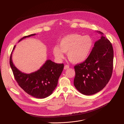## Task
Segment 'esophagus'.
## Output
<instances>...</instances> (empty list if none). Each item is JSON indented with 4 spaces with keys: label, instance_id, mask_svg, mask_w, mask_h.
Instances as JSON below:
<instances>
[{
    "label": "esophagus",
    "instance_id": "34e87169",
    "mask_svg": "<svg viewBox=\"0 0 124 124\" xmlns=\"http://www.w3.org/2000/svg\"><path fill=\"white\" fill-rule=\"evenodd\" d=\"M69 68V66L68 65H65L64 66V69L65 70H66V69H68Z\"/></svg>",
    "mask_w": 124,
    "mask_h": 124
}]
</instances>
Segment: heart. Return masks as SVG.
I'll return each mask as SVG.
<instances>
[{
	"instance_id": "b5f03b06",
	"label": "heart",
	"mask_w": 124,
	"mask_h": 124,
	"mask_svg": "<svg viewBox=\"0 0 124 124\" xmlns=\"http://www.w3.org/2000/svg\"><path fill=\"white\" fill-rule=\"evenodd\" d=\"M93 45V39L89 36H82L78 34H72L63 37L59 43V47L55 46L53 54L57 60L64 58L67 53L70 61L79 63L88 57Z\"/></svg>"
}]
</instances>
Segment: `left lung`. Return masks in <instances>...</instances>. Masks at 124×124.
<instances>
[{"label": "left lung", "instance_id": "8db88e82", "mask_svg": "<svg viewBox=\"0 0 124 124\" xmlns=\"http://www.w3.org/2000/svg\"><path fill=\"white\" fill-rule=\"evenodd\" d=\"M101 39L96 41L88 58L74 66V85L81 93L94 94L105 87L112 76L114 51L112 44L100 31Z\"/></svg>", "mask_w": 124, "mask_h": 124}]
</instances>
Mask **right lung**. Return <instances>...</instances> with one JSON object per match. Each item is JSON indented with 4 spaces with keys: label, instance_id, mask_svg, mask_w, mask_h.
Listing matches in <instances>:
<instances>
[{
    "label": "right lung",
    "instance_id": "1",
    "mask_svg": "<svg viewBox=\"0 0 124 124\" xmlns=\"http://www.w3.org/2000/svg\"><path fill=\"white\" fill-rule=\"evenodd\" d=\"M36 35V34L24 36L23 39ZM10 56V66L15 79L18 85L25 92L38 99H44L50 96L57 87L59 78L64 68L63 64H57L47 60L43 65L34 72L24 73L19 70L13 63L12 52Z\"/></svg>",
    "mask_w": 124,
    "mask_h": 124
}]
</instances>
